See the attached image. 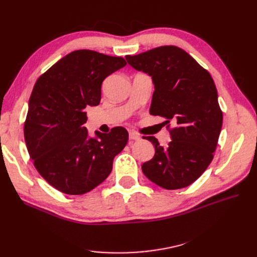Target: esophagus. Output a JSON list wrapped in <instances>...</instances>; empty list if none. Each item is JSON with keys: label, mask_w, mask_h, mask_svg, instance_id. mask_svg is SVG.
<instances>
[{"label": "esophagus", "mask_w": 257, "mask_h": 257, "mask_svg": "<svg viewBox=\"0 0 257 257\" xmlns=\"http://www.w3.org/2000/svg\"><path fill=\"white\" fill-rule=\"evenodd\" d=\"M130 139L131 141H139L141 139V136H139L135 132H130Z\"/></svg>", "instance_id": "obj_1"}]
</instances>
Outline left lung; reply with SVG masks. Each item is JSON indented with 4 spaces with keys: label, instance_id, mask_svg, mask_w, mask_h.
Listing matches in <instances>:
<instances>
[{
    "label": "left lung",
    "instance_id": "1",
    "mask_svg": "<svg viewBox=\"0 0 257 257\" xmlns=\"http://www.w3.org/2000/svg\"><path fill=\"white\" fill-rule=\"evenodd\" d=\"M128 64L152 77L154 93L150 113L166 119L172 142L166 148L145 137L155 148L144 163L145 176L166 190L189 186L203 175L213 159L223 123L211 75L188 52L176 46H161L137 56ZM175 123L170 126V121Z\"/></svg>",
    "mask_w": 257,
    "mask_h": 257
}]
</instances>
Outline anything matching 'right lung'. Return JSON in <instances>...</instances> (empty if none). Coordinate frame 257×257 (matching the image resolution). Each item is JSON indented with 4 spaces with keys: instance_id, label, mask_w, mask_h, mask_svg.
<instances>
[{
    "instance_id": "1",
    "label": "right lung",
    "mask_w": 257,
    "mask_h": 257,
    "mask_svg": "<svg viewBox=\"0 0 257 257\" xmlns=\"http://www.w3.org/2000/svg\"><path fill=\"white\" fill-rule=\"evenodd\" d=\"M121 57L76 50L59 60L37 79L29 100L25 139L37 172L68 195H82L111 173L128 133L115 126L90 138L83 126L84 108L97 106L107 76L125 66Z\"/></svg>"
}]
</instances>
